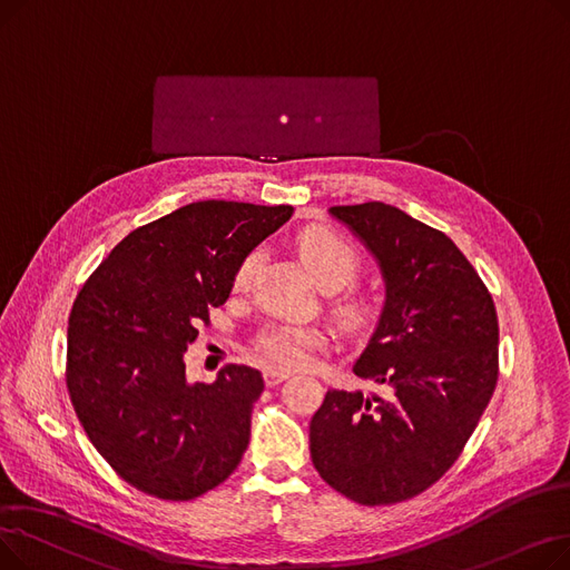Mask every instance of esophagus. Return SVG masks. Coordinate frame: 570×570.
<instances>
[{"mask_svg":"<svg viewBox=\"0 0 570 570\" xmlns=\"http://www.w3.org/2000/svg\"><path fill=\"white\" fill-rule=\"evenodd\" d=\"M263 379H265V385H277V383H282L284 379H288V372H284V370H275V367H265L263 370Z\"/></svg>","mask_w":570,"mask_h":570,"instance_id":"esophagus-1","label":"esophagus"}]
</instances>
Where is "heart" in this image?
Returning a JSON list of instances; mask_svg holds the SVG:
<instances>
[{
	"label": "heart",
	"instance_id": "b5f03b06",
	"mask_svg": "<svg viewBox=\"0 0 570 570\" xmlns=\"http://www.w3.org/2000/svg\"><path fill=\"white\" fill-rule=\"evenodd\" d=\"M297 252H301V258L314 282L325 291L342 288L361 273V254L355 252L346 237L331 228H309L301 233V237H297ZM256 267L258 254L252 252L235 267L233 288L247 291ZM335 316L348 331H363L374 321L376 309L370 297L351 293L335 303ZM325 340L327 337L321 327L279 323L265 327L256 337V351L269 365L279 370H295L305 367L312 361V355L325 346Z\"/></svg>",
	"mask_w": 570,
	"mask_h": 570
}]
</instances>
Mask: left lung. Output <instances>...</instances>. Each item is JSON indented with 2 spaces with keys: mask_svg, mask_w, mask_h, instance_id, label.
Listing matches in <instances>:
<instances>
[{
  "mask_svg": "<svg viewBox=\"0 0 570 570\" xmlns=\"http://www.w3.org/2000/svg\"><path fill=\"white\" fill-rule=\"evenodd\" d=\"M385 282L376 331L353 372L383 395L327 391L309 423L323 481L363 505L400 503L455 464L499 379L492 295L445 233L379 200L335 205Z\"/></svg>",
  "mask_w": 570,
  "mask_h": 570,
  "instance_id": "obj_1",
  "label": "left lung"
}]
</instances>
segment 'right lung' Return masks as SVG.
<instances>
[{
    "label": "right lung",
    "instance_id": "1",
    "mask_svg": "<svg viewBox=\"0 0 570 570\" xmlns=\"http://www.w3.org/2000/svg\"><path fill=\"white\" fill-rule=\"evenodd\" d=\"M293 215L291 205L198 200L131 230L80 288L67 387L99 455L136 490L189 501L237 469L263 376L226 365L189 383L185 353L235 267Z\"/></svg>",
    "mask_w": 570,
    "mask_h": 570
}]
</instances>
